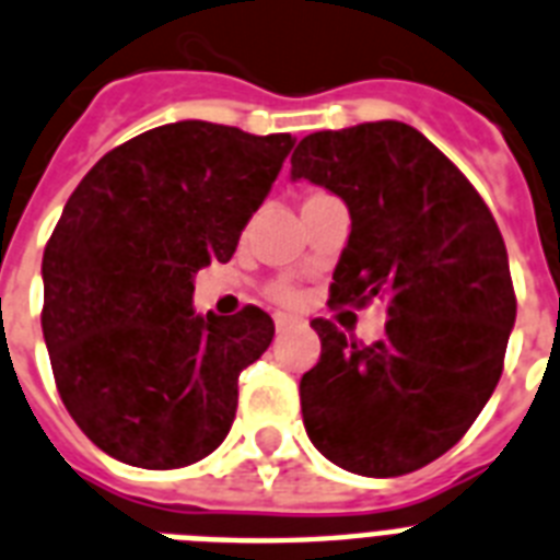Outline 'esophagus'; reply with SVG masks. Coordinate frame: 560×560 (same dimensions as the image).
Wrapping results in <instances>:
<instances>
[{"label": "esophagus", "instance_id": "obj_1", "mask_svg": "<svg viewBox=\"0 0 560 560\" xmlns=\"http://www.w3.org/2000/svg\"><path fill=\"white\" fill-rule=\"evenodd\" d=\"M293 325H299V319H295V316H288V313H276V330H279V334Z\"/></svg>", "mask_w": 560, "mask_h": 560}]
</instances>
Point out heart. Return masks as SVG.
<instances>
[{
	"label": "heart",
	"mask_w": 560,
	"mask_h": 560,
	"mask_svg": "<svg viewBox=\"0 0 560 560\" xmlns=\"http://www.w3.org/2000/svg\"><path fill=\"white\" fill-rule=\"evenodd\" d=\"M311 198H313V195H311ZM272 295H276L279 302H293V295H295V293H293V290H290V288H279Z\"/></svg>",
	"instance_id": "b5f03b06"
}]
</instances>
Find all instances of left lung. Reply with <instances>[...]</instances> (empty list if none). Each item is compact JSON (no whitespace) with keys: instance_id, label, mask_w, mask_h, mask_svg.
Listing matches in <instances>:
<instances>
[{"instance_id":"8db88e82","label":"left lung","mask_w":560,"mask_h":560,"mask_svg":"<svg viewBox=\"0 0 560 560\" xmlns=\"http://www.w3.org/2000/svg\"><path fill=\"white\" fill-rule=\"evenodd\" d=\"M290 177L351 212L330 304L388 299L385 336L359 345L325 319L302 376L304 429L327 460L397 477L438 460L469 431L501 380L515 325L506 244L492 212L425 135L399 120L316 131Z\"/></svg>"}]
</instances>
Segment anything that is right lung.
I'll list each match as a JSON object with an SVG mask.
<instances>
[{
    "label": "right lung",
    "instance_id": "1",
    "mask_svg": "<svg viewBox=\"0 0 560 560\" xmlns=\"http://www.w3.org/2000/svg\"><path fill=\"white\" fill-rule=\"evenodd\" d=\"M290 135L180 120L103 154L43 256V336L68 413L140 469L203 460L230 434L238 374L270 348L247 304L198 316L195 272L230 261L293 149Z\"/></svg>",
    "mask_w": 560,
    "mask_h": 560
}]
</instances>
